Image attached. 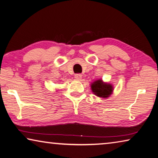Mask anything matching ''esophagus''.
Instances as JSON below:
<instances>
[{
    "label": "esophagus",
    "instance_id": "34e87169",
    "mask_svg": "<svg viewBox=\"0 0 158 158\" xmlns=\"http://www.w3.org/2000/svg\"><path fill=\"white\" fill-rule=\"evenodd\" d=\"M82 75L80 74V73H77V74H76L75 75V78L78 80V81H80V80H81L82 78Z\"/></svg>",
    "mask_w": 158,
    "mask_h": 158
}]
</instances>
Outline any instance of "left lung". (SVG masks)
Returning <instances> with one entry per match:
<instances>
[{
  "label": "left lung",
  "mask_w": 158,
  "mask_h": 158,
  "mask_svg": "<svg viewBox=\"0 0 158 158\" xmlns=\"http://www.w3.org/2000/svg\"><path fill=\"white\" fill-rule=\"evenodd\" d=\"M91 89L94 94L102 98H107L113 93L112 85L103 82L102 79H99L91 84Z\"/></svg>",
  "instance_id": "8db88e82"
}]
</instances>
